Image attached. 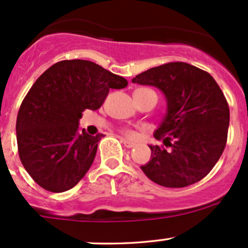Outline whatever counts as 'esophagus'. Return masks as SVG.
Instances as JSON below:
<instances>
[{"label": "esophagus", "mask_w": 248, "mask_h": 248, "mask_svg": "<svg viewBox=\"0 0 248 248\" xmlns=\"http://www.w3.org/2000/svg\"><path fill=\"white\" fill-rule=\"evenodd\" d=\"M121 141H122V143H123V144L126 148H134L135 145H136V143H134V142H131V141H127V140H125V139H122Z\"/></svg>", "instance_id": "34e87169"}]
</instances>
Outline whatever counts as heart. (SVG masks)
<instances>
[{
  "mask_svg": "<svg viewBox=\"0 0 248 248\" xmlns=\"http://www.w3.org/2000/svg\"><path fill=\"white\" fill-rule=\"evenodd\" d=\"M125 134H126L127 136H134V132L130 131V130H126V131H125Z\"/></svg>",
  "mask_w": 248,
  "mask_h": 248,
  "instance_id": "b5f03b06",
  "label": "heart"
}]
</instances>
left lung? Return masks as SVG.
<instances>
[{"mask_svg":"<svg viewBox=\"0 0 248 248\" xmlns=\"http://www.w3.org/2000/svg\"><path fill=\"white\" fill-rule=\"evenodd\" d=\"M132 82L153 86L165 95L167 109L154 137L165 147L149 144L152 157L144 174L165 187H185L203 179L223 153L229 107L213 76L184 62L148 69Z\"/></svg>","mask_w":248,"mask_h":248,"instance_id":"8db88e82","label":"left lung"}]
</instances>
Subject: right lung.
Listing matches in <instances>:
<instances>
[{"label": "right lung", "instance_id": "obj_1", "mask_svg": "<svg viewBox=\"0 0 248 248\" xmlns=\"http://www.w3.org/2000/svg\"><path fill=\"white\" fill-rule=\"evenodd\" d=\"M126 86L124 78L85 60L61 61L38 78L16 119L20 160L38 185L64 192L85 177L103 135L80 130L82 112L100 108L109 89Z\"/></svg>", "mask_w": 248, "mask_h": 248}]
</instances>
